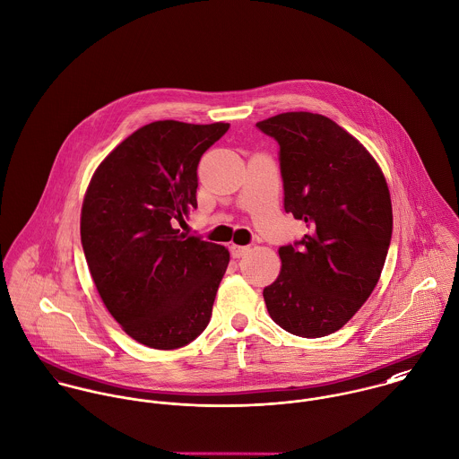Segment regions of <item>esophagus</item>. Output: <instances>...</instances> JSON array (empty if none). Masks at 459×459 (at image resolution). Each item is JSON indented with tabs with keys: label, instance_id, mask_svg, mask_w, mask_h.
I'll return each instance as SVG.
<instances>
[{
	"label": "esophagus",
	"instance_id": "obj_1",
	"mask_svg": "<svg viewBox=\"0 0 459 459\" xmlns=\"http://www.w3.org/2000/svg\"><path fill=\"white\" fill-rule=\"evenodd\" d=\"M248 247H239V245H230V255L234 257V259H241L243 255H247L248 254Z\"/></svg>",
	"mask_w": 459,
	"mask_h": 459
}]
</instances>
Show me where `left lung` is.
Masks as SVG:
<instances>
[{"label":"left lung","mask_w":459,"mask_h":459,"mask_svg":"<svg viewBox=\"0 0 459 459\" xmlns=\"http://www.w3.org/2000/svg\"><path fill=\"white\" fill-rule=\"evenodd\" d=\"M257 127L280 145L285 212L308 229L278 250L280 275L263 292L268 312L292 335H330L381 275L392 238L388 186L366 147L328 117L289 111Z\"/></svg>","instance_id":"obj_1"}]
</instances>
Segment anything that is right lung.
Listing matches in <instances>:
<instances>
[{
    "label": "right lung",
    "instance_id": "obj_1",
    "mask_svg": "<svg viewBox=\"0 0 459 459\" xmlns=\"http://www.w3.org/2000/svg\"><path fill=\"white\" fill-rule=\"evenodd\" d=\"M229 124L158 120L99 165L82 209V245L108 312L154 350H178L209 325L229 266L221 245L178 227L196 209V167Z\"/></svg>",
    "mask_w": 459,
    "mask_h": 459
}]
</instances>
